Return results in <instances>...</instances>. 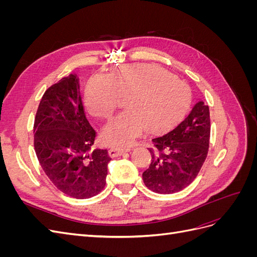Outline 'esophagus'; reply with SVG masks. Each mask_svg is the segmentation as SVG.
Masks as SVG:
<instances>
[{
  "mask_svg": "<svg viewBox=\"0 0 257 257\" xmlns=\"http://www.w3.org/2000/svg\"><path fill=\"white\" fill-rule=\"evenodd\" d=\"M128 151H130V148L112 146V147H110V149H109V155L111 158H116V157H120V155H122L123 153L128 152Z\"/></svg>",
  "mask_w": 257,
  "mask_h": 257,
  "instance_id": "34e87169",
  "label": "esophagus"
}]
</instances>
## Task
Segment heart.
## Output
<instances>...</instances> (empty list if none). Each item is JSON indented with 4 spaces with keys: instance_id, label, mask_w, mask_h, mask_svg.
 Returning <instances> with one entry per match:
<instances>
[{
    "instance_id": "heart-1",
    "label": "heart",
    "mask_w": 257,
    "mask_h": 257,
    "mask_svg": "<svg viewBox=\"0 0 257 257\" xmlns=\"http://www.w3.org/2000/svg\"><path fill=\"white\" fill-rule=\"evenodd\" d=\"M127 110L115 116L103 131L106 141L128 145L146 128L166 131L180 121L191 103V89L184 81L157 65H124L109 77L95 76L85 89L88 110L108 119L126 98Z\"/></svg>"
}]
</instances>
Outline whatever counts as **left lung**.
Wrapping results in <instances>:
<instances>
[{
    "instance_id": "obj_1",
    "label": "left lung",
    "mask_w": 257,
    "mask_h": 257,
    "mask_svg": "<svg viewBox=\"0 0 257 257\" xmlns=\"http://www.w3.org/2000/svg\"><path fill=\"white\" fill-rule=\"evenodd\" d=\"M209 138V107L198 100L175 128L152 139V161L143 174L147 188L154 193L173 194L190 185L207 158Z\"/></svg>"
}]
</instances>
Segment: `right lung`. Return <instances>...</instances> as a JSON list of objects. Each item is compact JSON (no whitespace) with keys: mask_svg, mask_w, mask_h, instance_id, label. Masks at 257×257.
Wrapping results in <instances>:
<instances>
[{"mask_svg":"<svg viewBox=\"0 0 257 257\" xmlns=\"http://www.w3.org/2000/svg\"><path fill=\"white\" fill-rule=\"evenodd\" d=\"M34 133L38 162L58 190L85 199L104 189L111 159L107 149H91L96 133L85 118L76 74L64 77L44 93Z\"/></svg>","mask_w":257,"mask_h":257,"instance_id":"right-lung-1","label":"right lung"}]
</instances>
